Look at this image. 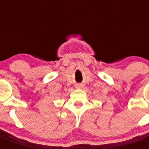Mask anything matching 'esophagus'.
<instances>
[{
  "mask_svg": "<svg viewBox=\"0 0 149 149\" xmlns=\"http://www.w3.org/2000/svg\"><path fill=\"white\" fill-rule=\"evenodd\" d=\"M76 88L77 89L82 88V85H80V84H77V85H76Z\"/></svg>",
  "mask_w": 149,
  "mask_h": 149,
  "instance_id": "1",
  "label": "esophagus"
}]
</instances>
